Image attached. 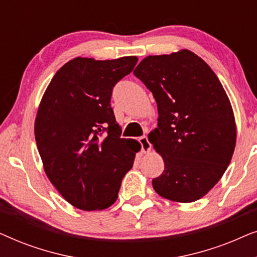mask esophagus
Returning <instances> with one entry per match:
<instances>
[{
	"label": "esophagus",
	"instance_id": "obj_1",
	"mask_svg": "<svg viewBox=\"0 0 257 257\" xmlns=\"http://www.w3.org/2000/svg\"><path fill=\"white\" fill-rule=\"evenodd\" d=\"M139 143H140V145H142V152H143V153L150 152L151 147H152V145H151V143L149 142V138H147L146 136L140 137V138H139Z\"/></svg>",
	"mask_w": 257,
	"mask_h": 257
}]
</instances>
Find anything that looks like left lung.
I'll use <instances>...</instances> for the list:
<instances>
[{"mask_svg":"<svg viewBox=\"0 0 257 257\" xmlns=\"http://www.w3.org/2000/svg\"><path fill=\"white\" fill-rule=\"evenodd\" d=\"M133 73L153 93L159 113L158 127L149 135L165 165L152 180L154 191L175 202L201 199L222 178L236 144L233 107L222 84L187 49L147 56Z\"/></svg>","mask_w":257,"mask_h":257,"instance_id":"1","label":"left lung"}]
</instances>
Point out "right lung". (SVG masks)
Wrapping results in <instances>:
<instances>
[{
	"mask_svg": "<svg viewBox=\"0 0 257 257\" xmlns=\"http://www.w3.org/2000/svg\"><path fill=\"white\" fill-rule=\"evenodd\" d=\"M138 57L96 61L76 57L56 72L42 97L35 138L45 174L76 208L113 205L140 144L120 138L111 108L113 86Z\"/></svg>",
	"mask_w": 257,
	"mask_h": 257,
	"instance_id": "obj_1",
	"label": "right lung"
}]
</instances>
